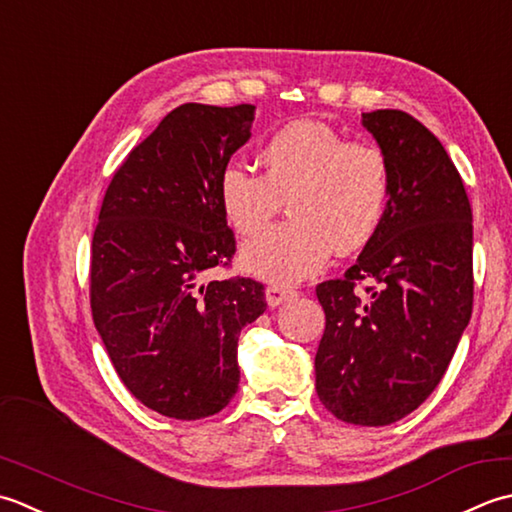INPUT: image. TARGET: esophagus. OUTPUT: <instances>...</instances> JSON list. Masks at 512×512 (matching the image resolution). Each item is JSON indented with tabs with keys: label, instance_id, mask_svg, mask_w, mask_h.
<instances>
[{
	"label": "esophagus",
	"instance_id": "34e87169",
	"mask_svg": "<svg viewBox=\"0 0 512 512\" xmlns=\"http://www.w3.org/2000/svg\"><path fill=\"white\" fill-rule=\"evenodd\" d=\"M265 296H267V305L269 307H278V305H283V302L296 298L298 291L296 289H289V287H280V285H269L265 289Z\"/></svg>",
	"mask_w": 512,
	"mask_h": 512
}]
</instances>
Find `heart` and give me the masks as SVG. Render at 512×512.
Instances as JSON below:
<instances>
[{"label": "heart", "mask_w": 512, "mask_h": 512, "mask_svg": "<svg viewBox=\"0 0 512 512\" xmlns=\"http://www.w3.org/2000/svg\"><path fill=\"white\" fill-rule=\"evenodd\" d=\"M260 176L227 165L218 203L241 236L258 234L283 201L291 218L249 241L241 260L258 278L291 285L314 276L338 254L373 241L387 216L391 165L371 141H347L316 121H294L271 134L258 152Z\"/></svg>", "instance_id": "heart-1"}]
</instances>
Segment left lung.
<instances>
[{"instance_id":"8db88e82","label":"left lung","mask_w":512,"mask_h":512,"mask_svg":"<svg viewBox=\"0 0 512 512\" xmlns=\"http://www.w3.org/2000/svg\"><path fill=\"white\" fill-rule=\"evenodd\" d=\"M362 125L387 154L391 196L358 263L316 287V391L342 422L387 426L433 393L471 320L473 212L429 128L402 110L364 112Z\"/></svg>"}]
</instances>
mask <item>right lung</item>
<instances>
[{"label":"right lung","mask_w":512,"mask_h":512,"mask_svg":"<svg viewBox=\"0 0 512 512\" xmlns=\"http://www.w3.org/2000/svg\"><path fill=\"white\" fill-rule=\"evenodd\" d=\"M254 106L183 103L125 159L92 236L90 309L128 391L174 420L223 411L241 380V329L267 309L252 278L203 283L232 263L218 176L252 137Z\"/></svg>","instance_id":"right-lung-1"}]
</instances>
